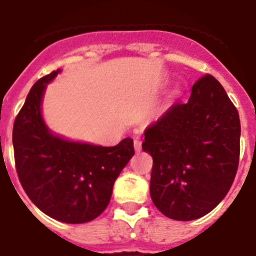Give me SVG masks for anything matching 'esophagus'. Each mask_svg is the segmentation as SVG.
Here are the masks:
<instances>
[{
  "mask_svg": "<svg viewBox=\"0 0 256 256\" xmlns=\"http://www.w3.org/2000/svg\"><path fill=\"white\" fill-rule=\"evenodd\" d=\"M134 149H136V152H140V150H141V140H140V138H134Z\"/></svg>",
  "mask_w": 256,
  "mask_h": 256,
  "instance_id": "1",
  "label": "esophagus"
}]
</instances>
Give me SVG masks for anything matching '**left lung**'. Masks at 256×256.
I'll list each match as a JSON object with an SVG mask.
<instances>
[{"label": "left lung", "mask_w": 256, "mask_h": 256, "mask_svg": "<svg viewBox=\"0 0 256 256\" xmlns=\"http://www.w3.org/2000/svg\"><path fill=\"white\" fill-rule=\"evenodd\" d=\"M142 150L153 158L150 197L168 218L192 220L212 212L234 182L239 164V114L210 74L146 126Z\"/></svg>", "instance_id": "obj_1"}]
</instances>
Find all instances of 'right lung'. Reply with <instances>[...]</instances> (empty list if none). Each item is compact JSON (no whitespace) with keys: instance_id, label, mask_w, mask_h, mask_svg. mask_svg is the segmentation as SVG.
Segmentation results:
<instances>
[{"instance_id":"1","label":"right lung","mask_w":256,"mask_h":256,"mask_svg":"<svg viewBox=\"0 0 256 256\" xmlns=\"http://www.w3.org/2000/svg\"><path fill=\"white\" fill-rule=\"evenodd\" d=\"M52 71L32 87L13 126L16 169L28 197L64 224L95 220L110 204L118 176L134 154V140L115 146L74 142L47 130L40 103Z\"/></svg>"}]
</instances>
